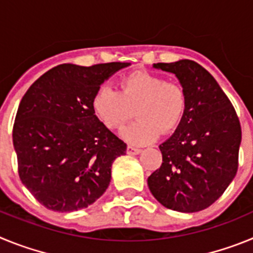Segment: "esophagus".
Instances as JSON below:
<instances>
[{"mask_svg":"<svg viewBox=\"0 0 253 253\" xmlns=\"http://www.w3.org/2000/svg\"><path fill=\"white\" fill-rule=\"evenodd\" d=\"M140 152H142V149L137 148V147H134V146L126 147V153L128 154H139Z\"/></svg>","mask_w":253,"mask_h":253,"instance_id":"obj_1","label":"esophagus"}]
</instances>
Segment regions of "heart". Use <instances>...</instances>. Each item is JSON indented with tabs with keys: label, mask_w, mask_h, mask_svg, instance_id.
<instances>
[{
	"label": "heart",
	"mask_w": 253,
	"mask_h": 253,
	"mask_svg": "<svg viewBox=\"0 0 253 253\" xmlns=\"http://www.w3.org/2000/svg\"><path fill=\"white\" fill-rule=\"evenodd\" d=\"M97 119L118 130L134 114L138 119L123 131L134 144H147L177 128L186 110V93L177 82L166 81L149 72H134L120 81V90L110 86L97 88L91 101Z\"/></svg>",
	"instance_id": "1"
}]
</instances>
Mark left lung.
I'll list each match as a JSON object with an SVG mask.
<instances>
[{"mask_svg":"<svg viewBox=\"0 0 253 253\" xmlns=\"http://www.w3.org/2000/svg\"><path fill=\"white\" fill-rule=\"evenodd\" d=\"M186 93V110L175 133L160 146L162 165L148 177L152 195L167 209L194 213L218 200L238 169L240 119L218 82L194 60L156 63Z\"/></svg>","mask_w":253,"mask_h":253,"instance_id":"8db88e82","label":"left lung"}]
</instances>
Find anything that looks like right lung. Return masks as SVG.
<instances>
[{
	"label": "right lung",
	"mask_w": 253,
	"mask_h": 253,
	"mask_svg": "<svg viewBox=\"0 0 253 253\" xmlns=\"http://www.w3.org/2000/svg\"><path fill=\"white\" fill-rule=\"evenodd\" d=\"M128 66L59 64L22 97L12 129L19 176L48 209H84L106 191L126 144L97 119L91 101L105 80Z\"/></svg>",
	"instance_id": "right-lung-1"
}]
</instances>
